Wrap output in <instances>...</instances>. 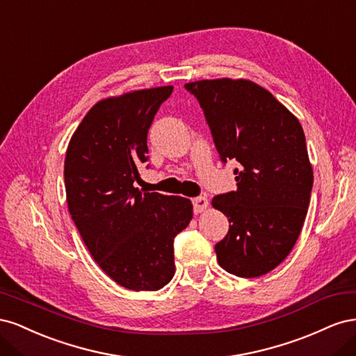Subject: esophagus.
<instances>
[{"instance_id": "1", "label": "esophagus", "mask_w": 356, "mask_h": 356, "mask_svg": "<svg viewBox=\"0 0 356 356\" xmlns=\"http://www.w3.org/2000/svg\"><path fill=\"white\" fill-rule=\"evenodd\" d=\"M193 207H195V213H200V212L208 209L209 202L207 197H196V199H193Z\"/></svg>"}]
</instances>
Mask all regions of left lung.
I'll use <instances>...</instances> for the list:
<instances>
[{
	"label": "left lung",
	"instance_id": "left-lung-1",
	"mask_svg": "<svg viewBox=\"0 0 356 356\" xmlns=\"http://www.w3.org/2000/svg\"><path fill=\"white\" fill-rule=\"evenodd\" d=\"M186 89L203 108L221 160L241 163L238 190L212 199L230 222L215 245L218 264L239 277L263 276L288 257L307 213L314 169L303 127L251 80H199Z\"/></svg>",
	"mask_w": 356,
	"mask_h": 356
}]
</instances>
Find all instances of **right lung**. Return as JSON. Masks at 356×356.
I'll use <instances>...</instances> for the list:
<instances>
[{
  "label": "right lung",
  "instance_id": "add662e5",
  "mask_svg": "<svg viewBox=\"0 0 356 356\" xmlns=\"http://www.w3.org/2000/svg\"><path fill=\"white\" fill-rule=\"evenodd\" d=\"M174 86L96 102L72 134L65 157L71 217L93 260L114 282L157 291L174 277V239L193 218L190 199L143 193L147 134Z\"/></svg>",
  "mask_w": 356,
  "mask_h": 356
}]
</instances>
